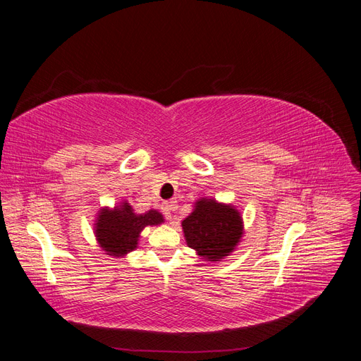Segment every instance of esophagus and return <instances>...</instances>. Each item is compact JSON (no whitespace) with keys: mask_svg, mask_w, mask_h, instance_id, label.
Here are the masks:
<instances>
[{"mask_svg":"<svg viewBox=\"0 0 361 361\" xmlns=\"http://www.w3.org/2000/svg\"><path fill=\"white\" fill-rule=\"evenodd\" d=\"M173 211H174V204L171 202H167L162 204V212H164V215H166V218H169V220H171Z\"/></svg>","mask_w":361,"mask_h":361,"instance_id":"esophagus-1","label":"esophagus"}]
</instances>
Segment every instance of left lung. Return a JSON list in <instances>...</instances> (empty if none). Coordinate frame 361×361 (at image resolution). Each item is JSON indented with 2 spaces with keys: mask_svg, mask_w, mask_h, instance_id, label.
Returning a JSON list of instances; mask_svg holds the SVG:
<instances>
[{
  "mask_svg": "<svg viewBox=\"0 0 361 361\" xmlns=\"http://www.w3.org/2000/svg\"><path fill=\"white\" fill-rule=\"evenodd\" d=\"M185 241L206 262L231 256L244 235L243 215L233 204L199 199L182 221Z\"/></svg>",
  "mask_w": 361,
  "mask_h": 361,
  "instance_id": "obj_1",
  "label": "left lung"
}]
</instances>
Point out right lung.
Returning a JSON list of instances; mask_svg holds the SVG:
<instances>
[{
  "mask_svg": "<svg viewBox=\"0 0 361 361\" xmlns=\"http://www.w3.org/2000/svg\"><path fill=\"white\" fill-rule=\"evenodd\" d=\"M164 216L157 209L135 214L126 200L114 207H102L94 221V236L105 255L125 257L134 251L140 241V233L147 226H159Z\"/></svg>",
  "mask_w": 361,
  "mask_h": 361,
  "instance_id": "obj_1",
  "label": "right lung"
}]
</instances>
